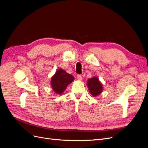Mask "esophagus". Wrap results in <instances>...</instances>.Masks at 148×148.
<instances>
[{
    "instance_id": "esophagus-1",
    "label": "esophagus",
    "mask_w": 148,
    "mask_h": 148,
    "mask_svg": "<svg viewBox=\"0 0 148 148\" xmlns=\"http://www.w3.org/2000/svg\"><path fill=\"white\" fill-rule=\"evenodd\" d=\"M77 78L78 80H82V75H80V74L77 75Z\"/></svg>"
}]
</instances>
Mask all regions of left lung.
<instances>
[{
	"instance_id": "left-lung-1",
	"label": "left lung",
	"mask_w": 148,
	"mask_h": 148,
	"mask_svg": "<svg viewBox=\"0 0 148 148\" xmlns=\"http://www.w3.org/2000/svg\"><path fill=\"white\" fill-rule=\"evenodd\" d=\"M86 85L90 94L93 97H97L102 92L103 89L102 84L96 75L88 79Z\"/></svg>"
}]
</instances>
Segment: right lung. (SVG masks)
<instances>
[{
  "instance_id": "obj_1",
  "label": "right lung",
  "mask_w": 148,
  "mask_h": 148,
  "mask_svg": "<svg viewBox=\"0 0 148 148\" xmlns=\"http://www.w3.org/2000/svg\"><path fill=\"white\" fill-rule=\"evenodd\" d=\"M74 80L73 75L61 68L58 69L51 77V86L53 91L57 95H62L67 88V86L72 83Z\"/></svg>"
}]
</instances>
